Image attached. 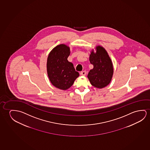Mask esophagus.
<instances>
[{"label":"esophagus","instance_id":"34e87169","mask_svg":"<svg viewBox=\"0 0 150 150\" xmlns=\"http://www.w3.org/2000/svg\"><path fill=\"white\" fill-rule=\"evenodd\" d=\"M81 75H83V76H85L86 75V71H83L82 72H81Z\"/></svg>","mask_w":150,"mask_h":150}]
</instances>
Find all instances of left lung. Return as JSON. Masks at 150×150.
Wrapping results in <instances>:
<instances>
[{"label":"left lung","instance_id":"obj_1","mask_svg":"<svg viewBox=\"0 0 150 150\" xmlns=\"http://www.w3.org/2000/svg\"><path fill=\"white\" fill-rule=\"evenodd\" d=\"M96 52L92 50L89 60L93 65V69L89 71L88 78L93 86L103 88L110 83L113 75V65L106 50L102 46H98Z\"/></svg>","mask_w":150,"mask_h":150}]
</instances>
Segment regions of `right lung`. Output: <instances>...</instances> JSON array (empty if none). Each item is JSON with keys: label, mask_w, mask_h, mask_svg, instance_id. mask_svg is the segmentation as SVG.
Here are the masks:
<instances>
[{"label": "right lung", "mask_w": 150, "mask_h": 150, "mask_svg": "<svg viewBox=\"0 0 150 150\" xmlns=\"http://www.w3.org/2000/svg\"><path fill=\"white\" fill-rule=\"evenodd\" d=\"M70 49L65 44H60L52 49L47 61L48 76L53 86L65 90L72 86L79 74L67 58Z\"/></svg>", "instance_id": "right-lung-1"}]
</instances>
